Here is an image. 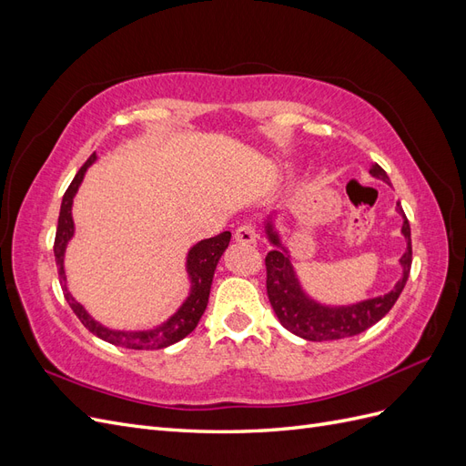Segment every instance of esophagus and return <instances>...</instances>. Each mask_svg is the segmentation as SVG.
Listing matches in <instances>:
<instances>
[{
	"label": "esophagus",
	"mask_w": 466,
	"mask_h": 466,
	"mask_svg": "<svg viewBox=\"0 0 466 466\" xmlns=\"http://www.w3.org/2000/svg\"><path fill=\"white\" fill-rule=\"evenodd\" d=\"M257 225L255 223H243L238 225L235 231V241L243 243V245H252L257 243Z\"/></svg>",
	"instance_id": "obj_1"
}]
</instances>
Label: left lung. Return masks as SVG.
<instances>
[{"mask_svg":"<svg viewBox=\"0 0 466 466\" xmlns=\"http://www.w3.org/2000/svg\"><path fill=\"white\" fill-rule=\"evenodd\" d=\"M370 173L377 178H383L389 182L387 173L377 163L371 165ZM397 209L402 214L400 202L397 204ZM402 233L408 241L406 252L400 258V264L404 268V274L399 279V284L394 286L392 291H389L383 298H375L361 301L358 305L348 307H324L315 301H311L301 291L298 279H295L293 268L289 262V257L286 255L284 247L279 245L278 235L272 231V225H268V237L276 247V250L268 252L264 260L266 264V291L268 299L278 315L281 327L293 332L295 336H301L305 340L313 342H324V340H340V338L356 336L363 330L373 327L375 322L383 319L392 305L397 303L399 295L402 293L408 274H410L412 266V238H410V223H408L406 216L402 214Z\"/></svg>","mask_w":466,"mask_h":466,"instance_id":"obj_1","label":"left lung"}]
</instances>
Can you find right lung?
<instances>
[{"mask_svg": "<svg viewBox=\"0 0 466 466\" xmlns=\"http://www.w3.org/2000/svg\"><path fill=\"white\" fill-rule=\"evenodd\" d=\"M93 161H95V153L86 163H83V167L74 177L72 185L67 187V190L64 194V200H62V208H60L58 229H56V238H54V257H56V264H58V274H60V284L64 289V298L69 303V307H72V311L77 315V319L83 322V327L110 344L130 348V350H161V348L171 346V344L182 340L185 336H188L196 329L198 320L202 319L206 307H208V298H209L211 279H214L216 266L223 255V250L229 247L231 233L223 231L211 238H204V241H200L198 245L190 248L188 260H187L190 281H192L190 295L185 301V305H182L165 324H161V327L153 329V330H144V332H122V330L105 329L103 324L93 320L87 315L86 309H83L72 298V293H69L66 288V272H64V250H66L67 241L74 235V219H72L74 196L81 185L83 175H86L87 167Z\"/></svg>", "mask_w": 466, "mask_h": 466, "instance_id": "1", "label": "right lung"}]
</instances>
